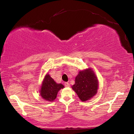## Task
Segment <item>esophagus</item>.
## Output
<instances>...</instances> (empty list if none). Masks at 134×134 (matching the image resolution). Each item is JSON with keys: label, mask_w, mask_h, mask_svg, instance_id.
Returning a JSON list of instances; mask_svg holds the SVG:
<instances>
[{"label": "esophagus", "mask_w": 134, "mask_h": 134, "mask_svg": "<svg viewBox=\"0 0 134 134\" xmlns=\"http://www.w3.org/2000/svg\"><path fill=\"white\" fill-rule=\"evenodd\" d=\"M64 86L65 87H70V84L68 82H65L64 83Z\"/></svg>", "instance_id": "obj_1"}]
</instances>
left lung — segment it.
Returning <instances> with one entry per match:
<instances>
[{"instance_id":"8db88e82","label":"left lung","mask_w":134,"mask_h":134,"mask_svg":"<svg viewBox=\"0 0 134 134\" xmlns=\"http://www.w3.org/2000/svg\"><path fill=\"white\" fill-rule=\"evenodd\" d=\"M72 89L81 101L91 99L96 94L98 89V81L94 72L91 69L80 71L76 77Z\"/></svg>"}]
</instances>
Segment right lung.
<instances>
[{"label":"right lung","mask_w":134,"mask_h":134,"mask_svg":"<svg viewBox=\"0 0 134 134\" xmlns=\"http://www.w3.org/2000/svg\"><path fill=\"white\" fill-rule=\"evenodd\" d=\"M64 87L62 84H57L49 74L45 76L41 89V96L48 101H53L57 97L58 92Z\"/></svg>","instance_id":"right-lung-1"}]
</instances>
